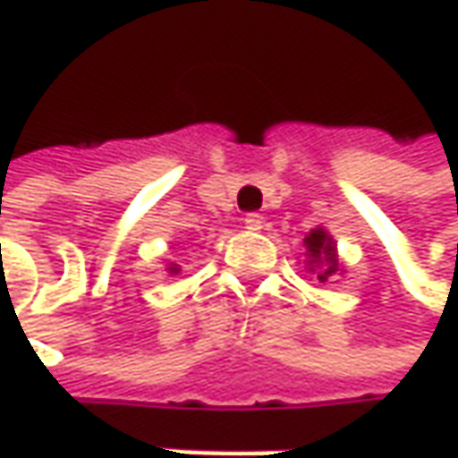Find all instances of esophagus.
<instances>
[{"label": "esophagus", "instance_id": "obj_1", "mask_svg": "<svg viewBox=\"0 0 458 458\" xmlns=\"http://www.w3.org/2000/svg\"><path fill=\"white\" fill-rule=\"evenodd\" d=\"M243 225L248 230H260L263 228V217H260V215H256V213H250V215H245L243 217Z\"/></svg>", "mask_w": 458, "mask_h": 458}]
</instances>
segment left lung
I'll return each mask as SVG.
<instances>
[{"mask_svg": "<svg viewBox=\"0 0 458 458\" xmlns=\"http://www.w3.org/2000/svg\"><path fill=\"white\" fill-rule=\"evenodd\" d=\"M304 248H307L304 266L309 268V274L319 278V284H327L329 278L344 274V266H342V260L337 256V241L322 225L309 230L307 238H304Z\"/></svg>", "mask_w": 458, "mask_h": 458, "instance_id": "1", "label": "left lung"}]
</instances>
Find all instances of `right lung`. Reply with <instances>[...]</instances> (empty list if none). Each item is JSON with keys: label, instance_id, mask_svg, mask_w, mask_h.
<instances>
[{"label": "right lung", "instance_id": "add662e5", "mask_svg": "<svg viewBox=\"0 0 458 458\" xmlns=\"http://www.w3.org/2000/svg\"><path fill=\"white\" fill-rule=\"evenodd\" d=\"M165 271H166V274H180L182 266H180V263H166Z\"/></svg>", "mask_w": 458, "mask_h": 458}]
</instances>
